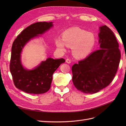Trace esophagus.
<instances>
[{"label":"esophagus","instance_id":"obj_1","mask_svg":"<svg viewBox=\"0 0 126 126\" xmlns=\"http://www.w3.org/2000/svg\"><path fill=\"white\" fill-rule=\"evenodd\" d=\"M66 63H71V60L67 58V59L66 60Z\"/></svg>","mask_w":126,"mask_h":126}]
</instances>
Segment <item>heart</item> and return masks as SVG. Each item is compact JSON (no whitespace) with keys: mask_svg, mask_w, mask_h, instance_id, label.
<instances>
[{"mask_svg":"<svg viewBox=\"0 0 126 126\" xmlns=\"http://www.w3.org/2000/svg\"><path fill=\"white\" fill-rule=\"evenodd\" d=\"M63 39H56V46L61 51L66 50L67 46L72 47L75 56L82 58L88 55L93 49L96 39L94 33L78 28L68 29L63 34Z\"/></svg>","mask_w":126,"mask_h":126,"instance_id":"heart-1","label":"heart"}]
</instances>
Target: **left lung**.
<instances>
[{"label": "left lung", "mask_w": 126, "mask_h": 126, "mask_svg": "<svg viewBox=\"0 0 126 126\" xmlns=\"http://www.w3.org/2000/svg\"><path fill=\"white\" fill-rule=\"evenodd\" d=\"M99 49L72 67V82L85 94L96 93L109 85L119 66L121 54L112 30L105 25L99 27Z\"/></svg>", "instance_id": "1"}]
</instances>
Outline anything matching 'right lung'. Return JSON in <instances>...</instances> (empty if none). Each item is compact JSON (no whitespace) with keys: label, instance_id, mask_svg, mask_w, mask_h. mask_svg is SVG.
Listing matches in <instances>:
<instances>
[{"label":"right lung","instance_id":"add662e5","mask_svg":"<svg viewBox=\"0 0 126 126\" xmlns=\"http://www.w3.org/2000/svg\"><path fill=\"white\" fill-rule=\"evenodd\" d=\"M53 27L52 22H38L25 28L13 44L10 63V71L17 88L32 94L46 93L50 88L52 75L61 64L65 62L63 58H48L38 66L28 70L22 66L21 53L22 49L34 38L40 36Z\"/></svg>","mask_w":126,"mask_h":126}]
</instances>
